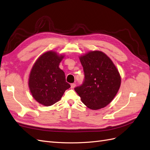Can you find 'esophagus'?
Returning a JSON list of instances; mask_svg holds the SVG:
<instances>
[{"mask_svg":"<svg viewBox=\"0 0 150 150\" xmlns=\"http://www.w3.org/2000/svg\"><path fill=\"white\" fill-rule=\"evenodd\" d=\"M75 86H76V84L75 83H71V88H74L75 87Z\"/></svg>","mask_w":150,"mask_h":150,"instance_id":"1","label":"esophagus"}]
</instances>
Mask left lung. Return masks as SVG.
I'll return each instance as SVG.
<instances>
[{
	"mask_svg": "<svg viewBox=\"0 0 150 150\" xmlns=\"http://www.w3.org/2000/svg\"><path fill=\"white\" fill-rule=\"evenodd\" d=\"M85 73L83 83L75 88L81 101L91 110L107 106L118 93L121 76L105 53L90 51L79 57Z\"/></svg>",
	"mask_w": 150,
	"mask_h": 150,
	"instance_id": "8db88e82",
	"label": "left lung"
}]
</instances>
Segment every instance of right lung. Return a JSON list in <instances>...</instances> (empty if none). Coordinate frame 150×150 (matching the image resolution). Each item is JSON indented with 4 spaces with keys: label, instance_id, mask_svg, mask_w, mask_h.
<instances>
[{
    "label": "right lung",
    "instance_id": "add662e5",
    "mask_svg": "<svg viewBox=\"0 0 150 150\" xmlns=\"http://www.w3.org/2000/svg\"><path fill=\"white\" fill-rule=\"evenodd\" d=\"M64 55L55 51L43 53L35 61L28 79L30 93L37 102L49 107L59 101L70 87L59 64Z\"/></svg>",
    "mask_w": 150,
    "mask_h": 150
}]
</instances>
